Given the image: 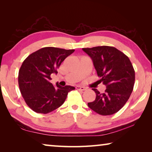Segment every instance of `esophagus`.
Segmentation results:
<instances>
[{"instance_id": "1", "label": "esophagus", "mask_w": 152, "mask_h": 152, "mask_svg": "<svg viewBox=\"0 0 152 152\" xmlns=\"http://www.w3.org/2000/svg\"><path fill=\"white\" fill-rule=\"evenodd\" d=\"M76 88L77 89V90H78V91H85V90L86 89L85 87H84V86H77L76 87Z\"/></svg>"}]
</instances>
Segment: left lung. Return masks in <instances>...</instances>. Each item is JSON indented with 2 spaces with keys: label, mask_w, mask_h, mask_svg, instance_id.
Here are the masks:
<instances>
[{
  "label": "left lung",
  "mask_w": 152,
  "mask_h": 152,
  "mask_svg": "<svg viewBox=\"0 0 152 152\" xmlns=\"http://www.w3.org/2000/svg\"><path fill=\"white\" fill-rule=\"evenodd\" d=\"M91 58L99 83L107 88L101 93L97 89L96 99L88 102L89 108L101 115L115 114L129 99L135 83V70L129 58L117 48L110 46H97L82 48Z\"/></svg>",
  "instance_id": "left-lung-1"
}]
</instances>
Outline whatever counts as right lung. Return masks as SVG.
<instances>
[{"label":"right lung","instance_id":"right-lung-1","mask_svg":"<svg viewBox=\"0 0 152 152\" xmlns=\"http://www.w3.org/2000/svg\"><path fill=\"white\" fill-rule=\"evenodd\" d=\"M74 50L46 47L30 54L23 62L19 71L18 82L22 96L33 111L47 114L62 104L74 86H56L50 82L51 74Z\"/></svg>","mask_w":152,"mask_h":152}]
</instances>
